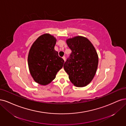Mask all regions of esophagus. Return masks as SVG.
<instances>
[{"label":"esophagus","mask_w":126,"mask_h":126,"mask_svg":"<svg viewBox=\"0 0 126 126\" xmlns=\"http://www.w3.org/2000/svg\"><path fill=\"white\" fill-rule=\"evenodd\" d=\"M63 60L64 61H65V60H66V58H65V56H63Z\"/></svg>","instance_id":"34e87169"}]
</instances>
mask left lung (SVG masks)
<instances>
[{
    "mask_svg": "<svg viewBox=\"0 0 126 126\" xmlns=\"http://www.w3.org/2000/svg\"><path fill=\"white\" fill-rule=\"evenodd\" d=\"M66 43L72 53L64 63V70L75 86H86L94 78L98 66L95 48L90 40L81 36L67 39Z\"/></svg>",
    "mask_w": 126,
    "mask_h": 126,
    "instance_id": "8db88e82",
    "label": "left lung"
}]
</instances>
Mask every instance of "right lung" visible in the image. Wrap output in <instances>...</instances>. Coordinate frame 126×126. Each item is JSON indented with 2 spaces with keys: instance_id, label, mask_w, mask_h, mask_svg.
<instances>
[{
  "instance_id": "obj_1",
  "label": "right lung",
  "mask_w": 126,
  "mask_h": 126,
  "mask_svg": "<svg viewBox=\"0 0 126 126\" xmlns=\"http://www.w3.org/2000/svg\"><path fill=\"white\" fill-rule=\"evenodd\" d=\"M56 39L50 34L40 36L32 44L28 54L30 74L35 82L42 85L50 83L63 66L64 61L55 51Z\"/></svg>"
}]
</instances>
